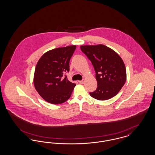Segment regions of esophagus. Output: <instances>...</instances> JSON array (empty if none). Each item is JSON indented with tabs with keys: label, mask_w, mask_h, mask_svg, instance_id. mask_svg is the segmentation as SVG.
Returning <instances> with one entry per match:
<instances>
[{
	"label": "esophagus",
	"mask_w": 155,
	"mask_h": 155,
	"mask_svg": "<svg viewBox=\"0 0 155 155\" xmlns=\"http://www.w3.org/2000/svg\"><path fill=\"white\" fill-rule=\"evenodd\" d=\"M84 82H85L84 80H81V81H79V82H80V84H84Z\"/></svg>",
	"instance_id": "esophagus-1"
}]
</instances>
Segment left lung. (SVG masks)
Returning <instances> with one entry per match:
<instances>
[{
    "label": "left lung",
    "instance_id": "1",
    "mask_svg": "<svg viewBox=\"0 0 155 155\" xmlns=\"http://www.w3.org/2000/svg\"><path fill=\"white\" fill-rule=\"evenodd\" d=\"M80 48L91 61L96 73L97 87L89 93L91 96L106 101L116 96L127 79L125 64L121 58L104 45H84Z\"/></svg>",
    "mask_w": 155,
    "mask_h": 155
}]
</instances>
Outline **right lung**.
<instances>
[{"label":"right lung","mask_w":155,"mask_h":155,"mask_svg":"<svg viewBox=\"0 0 155 155\" xmlns=\"http://www.w3.org/2000/svg\"><path fill=\"white\" fill-rule=\"evenodd\" d=\"M75 45L58 48L45 53L39 59L34 75L37 92L48 103H64L71 96L75 84L68 81L65 72L69 71V62Z\"/></svg>","instance_id":"add662e5"}]
</instances>
